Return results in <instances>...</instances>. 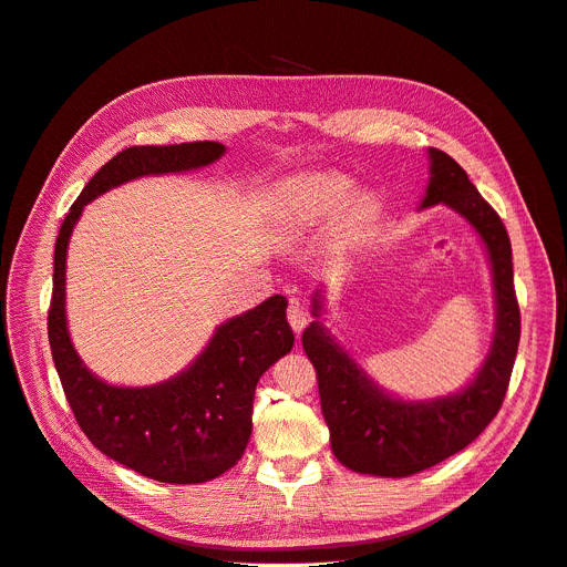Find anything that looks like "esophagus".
Masks as SVG:
<instances>
[{
	"label": "esophagus",
	"instance_id": "1",
	"mask_svg": "<svg viewBox=\"0 0 567 567\" xmlns=\"http://www.w3.org/2000/svg\"><path fill=\"white\" fill-rule=\"evenodd\" d=\"M287 319H289L291 329H293L296 333H301V331L306 329V323H308V312H306V308L301 306V301H299V299H291V301H289Z\"/></svg>",
	"mask_w": 567,
	"mask_h": 567
}]
</instances>
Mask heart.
<instances>
[{
  "instance_id": "1",
  "label": "heart",
  "mask_w": 567,
  "mask_h": 567,
  "mask_svg": "<svg viewBox=\"0 0 567 567\" xmlns=\"http://www.w3.org/2000/svg\"><path fill=\"white\" fill-rule=\"evenodd\" d=\"M353 182L338 172H315L291 182L282 188L274 223L282 234H301L323 220L338 216L351 199ZM372 197H363L355 206V218L372 212Z\"/></svg>"
}]
</instances>
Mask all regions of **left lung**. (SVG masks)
Masks as SVG:
<instances>
[{
    "instance_id": "obj_1",
    "label": "left lung",
    "mask_w": 567,
    "mask_h": 567,
    "mask_svg": "<svg viewBox=\"0 0 567 567\" xmlns=\"http://www.w3.org/2000/svg\"><path fill=\"white\" fill-rule=\"evenodd\" d=\"M430 182L419 208L443 204L462 216L485 246L494 287V336L475 377L462 391L404 400L385 389L340 344L323 323L326 293L315 289V321L303 331V349L317 370L323 421L338 462L355 473L406 478L478 439L501 409L519 344V306L513 282L508 231L466 172L439 148H427Z\"/></svg>"
}]
</instances>
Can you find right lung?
<instances>
[{"mask_svg":"<svg viewBox=\"0 0 567 567\" xmlns=\"http://www.w3.org/2000/svg\"><path fill=\"white\" fill-rule=\"evenodd\" d=\"M220 142L131 146L107 161L73 202L54 244L48 338L75 421L110 460L146 478L197 485L241 460L252 434L259 377L293 347L280 293L223 321L197 359L152 385H114L78 355L66 319V255L89 202L142 176L182 174L225 156Z\"/></svg>","mask_w":567,"mask_h":567,"instance_id":"right-lung-1","label":"right lung"}]
</instances>
